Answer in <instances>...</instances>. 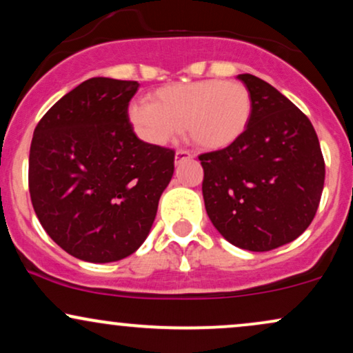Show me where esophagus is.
I'll use <instances>...</instances> for the list:
<instances>
[{
    "mask_svg": "<svg viewBox=\"0 0 353 353\" xmlns=\"http://www.w3.org/2000/svg\"><path fill=\"white\" fill-rule=\"evenodd\" d=\"M190 157H192V154L188 151H177L176 152V164L181 163L182 159H190Z\"/></svg>",
    "mask_w": 353,
    "mask_h": 353,
    "instance_id": "obj_1",
    "label": "esophagus"
}]
</instances>
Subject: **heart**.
Listing matches in <instances>:
<instances>
[{
	"mask_svg": "<svg viewBox=\"0 0 353 353\" xmlns=\"http://www.w3.org/2000/svg\"><path fill=\"white\" fill-rule=\"evenodd\" d=\"M151 104L129 106V121L148 143L163 145L184 134L196 148L221 151L237 143L250 123L252 96L237 81L204 79L171 84L151 94Z\"/></svg>",
	"mask_w": 353,
	"mask_h": 353,
	"instance_id": "1",
	"label": "heart"
}]
</instances>
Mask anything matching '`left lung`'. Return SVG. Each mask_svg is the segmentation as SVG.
<instances>
[{
  "instance_id": "1",
  "label": "left lung",
  "mask_w": 353,
  "mask_h": 353,
  "mask_svg": "<svg viewBox=\"0 0 353 353\" xmlns=\"http://www.w3.org/2000/svg\"><path fill=\"white\" fill-rule=\"evenodd\" d=\"M252 96L244 136L199 156L202 196L214 228L252 252L289 244L317 212L325 164L315 129L292 101L252 74H239Z\"/></svg>"
}]
</instances>
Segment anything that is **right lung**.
Here are the masks:
<instances>
[{
	"label": "right lung",
	"instance_id": "obj_1",
	"mask_svg": "<svg viewBox=\"0 0 353 353\" xmlns=\"http://www.w3.org/2000/svg\"><path fill=\"white\" fill-rule=\"evenodd\" d=\"M137 81L91 78L63 96L34 129L30 194L48 236L92 264L136 252L149 236L174 151L132 131Z\"/></svg>",
	"mask_w": 353,
	"mask_h": 353
}]
</instances>
